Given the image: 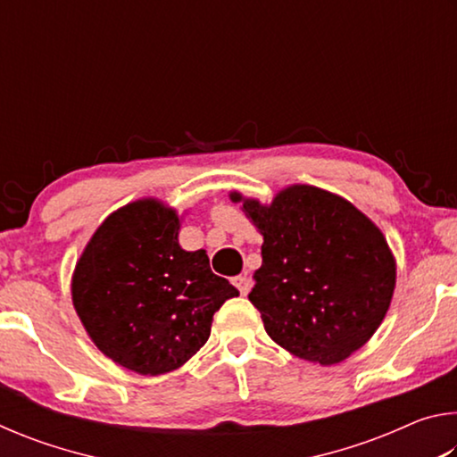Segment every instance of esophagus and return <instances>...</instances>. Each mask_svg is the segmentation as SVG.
<instances>
[{
	"label": "esophagus",
	"mask_w": 457,
	"mask_h": 457,
	"mask_svg": "<svg viewBox=\"0 0 457 457\" xmlns=\"http://www.w3.org/2000/svg\"><path fill=\"white\" fill-rule=\"evenodd\" d=\"M231 282H234V286L239 290V294H244V296H245V294L250 292V288H252V280H250V278H247V276H236Z\"/></svg>",
	"instance_id": "1"
}]
</instances>
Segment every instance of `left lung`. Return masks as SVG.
<instances>
[{"instance_id":"8db88e82","label":"left lung","mask_w":457,"mask_h":457,"mask_svg":"<svg viewBox=\"0 0 457 457\" xmlns=\"http://www.w3.org/2000/svg\"><path fill=\"white\" fill-rule=\"evenodd\" d=\"M264 236L247 294L270 338L298 359L337 365L375 335L395 290L386 239L351 201L312 185L270 205L229 193Z\"/></svg>"}]
</instances>
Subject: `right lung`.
Masks as SVG:
<instances>
[{
	"instance_id": "right-lung-1",
	"label": "right lung",
	"mask_w": 457,
	"mask_h": 457,
	"mask_svg": "<svg viewBox=\"0 0 457 457\" xmlns=\"http://www.w3.org/2000/svg\"><path fill=\"white\" fill-rule=\"evenodd\" d=\"M177 212L138 199L108 215L76 262L72 303L98 351L138 375L179 369L237 290L205 250L179 245Z\"/></svg>"
}]
</instances>
